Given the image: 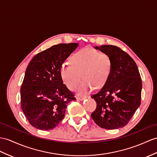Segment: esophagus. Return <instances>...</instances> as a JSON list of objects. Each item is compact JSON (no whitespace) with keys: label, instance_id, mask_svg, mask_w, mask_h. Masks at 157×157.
Wrapping results in <instances>:
<instances>
[{"label":"esophagus","instance_id":"34e87169","mask_svg":"<svg viewBox=\"0 0 157 157\" xmlns=\"http://www.w3.org/2000/svg\"><path fill=\"white\" fill-rule=\"evenodd\" d=\"M87 97H76V99H77V100H79V101H83L84 99H85Z\"/></svg>","mask_w":157,"mask_h":157}]
</instances>
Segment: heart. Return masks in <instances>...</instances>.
Returning <instances> with one entry per match:
<instances>
[{
    "label": "heart",
    "instance_id": "1",
    "mask_svg": "<svg viewBox=\"0 0 157 157\" xmlns=\"http://www.w3.org/2000/svg\"><path fill=\"white\" fill-rule=\"evenodd\" d=\"M70 64H63L60 75L64 85L71 90L78 86L79 94H85L94 87L100 89L105 85L112 71V60L106 53L85 48L72 55Z\"/></svg>",
    "mask_w": 157,
    "mask_h": 157
}]
</instances>
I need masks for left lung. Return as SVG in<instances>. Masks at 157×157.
<instances>
[{"instance_id":"obj_1","label":"left lung","mask_w":157,"mask_h":157,"mask_svg":"<svg viewBox=\"0 0 157 157\" xmlns=\"http://www.w3.org/2000/svg\"><path fill=\"white\" fill-rule=\"evenodd\" d=\"M112 60L109 79L98 93L91 97L97 102L91 117L99 127L117 129L127 125L140 105L142 81L134 60L113 45L94 47Z\"/></svg>"}]
</instances>
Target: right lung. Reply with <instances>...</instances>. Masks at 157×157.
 I'll list each match as a JSON object with an SVG mask.
<instances>
[{
	"label": "right lung",
	"mask_w": 157,
	"mask_h": 157,
	"mask_svg": "<svg viewBox=\"0 0 157 157\" xmlns=\"http://www.w3.org/2000/svg\"><path fill=\"white\" fill-rule=\"evenodd\" d=\"M78 43L54 45L34 56L26 68L21 87V108L34 128H55L65 114L68 103L76 100L63 84L60 69Z\"/></svg>",
	"instance_id": "add662e5"
}]
</instances>
